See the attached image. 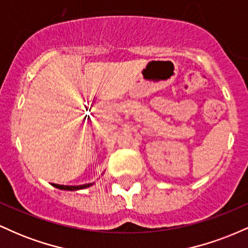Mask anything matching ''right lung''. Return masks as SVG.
<instances>
[{
    "mask_svg": "<svg viewBox=\"0 0 248 248\" xmlns=\"http://www.w3.org/2000/svg\"><path fill=\"white\" fill-rule=\"evenodd\" d=\"M94 183H88V184H82V186H59V184H52L53 186L57 187V189L61 190H67V191H76V190H81L86 189V187H90L93 186Z\"/></svg>",
    "mask_w": 248,
    "mask_h": 248,
    "instance_id": "obj_1",
    "label": "right lung"
}]
</instances>
